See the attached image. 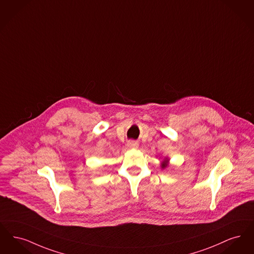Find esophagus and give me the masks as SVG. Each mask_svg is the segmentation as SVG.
<instances>
[{
	"label": "esophagus",
	"mask_w": 254,
	"mask_h": 254,
	"mask_svg": "<svg viewBox=\"0 0 254 254\" xmlns=\"http://www.w3.org/2000/svg\"><path fill=\"white\" fill-rule=\"evenodd\" d=\"M127 145H128V147H129V148H134V149H135V148H138V146H139V144H138L137 141H133V140L129 141Z\"/></svg>",
	"instance_id": "1"
}]
</instances>
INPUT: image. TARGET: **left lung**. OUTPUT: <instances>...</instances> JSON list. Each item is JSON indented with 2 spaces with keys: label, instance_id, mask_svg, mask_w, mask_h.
Wrapping results in <instances>:
<instances>
[{
  "label": "left lung",
  "instance_id": "8db88e82",
  "mask_svg": "<svg viewBox=\"0 0 254 254\" xmlns=\"http://www.w3.org/2000/svg\"><path fill=\"white\" fill-rule=\"evenodd\" d=\"M170 164V158L168 156H165L164 159L162 160V162L160 163V167H161V170H165L166 168L169 167Z\"/></svg>",
  "mask_w": 254,
  "mask_h": 254
}]
</instances>
